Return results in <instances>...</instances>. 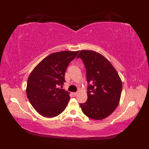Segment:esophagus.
Returning a JSON list of instances; mask_svg holds the SVG:
<instances>
[{"instance_id":"obj_1","label":"esophagus","mask_w":149,"mask_h":149,"mask_svg":"<svg viewBox=\"0 0 149 149\" xmlns=\"http://www.w3.org/2000/svg\"><path fill=\"white\" fill-rule=\"evenodd\" d=\"M73 95H74V96H76L78 95V93L77 92H76V93H73Z\"/></svg>"}]
</instances>
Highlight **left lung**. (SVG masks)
<instances>
[{
  "label": "left lung",
  "instance_id": "1",
  "mask_svg": "<svg viewBox=\"0 0 149 149\" xmlns=\"http://www.w3.org/2000/svg\"><path fill=\"white\" fill-rule=\"evenodd\" d=\"M83 60L88 84V100L81 103L88 118L101 120L111 114L118 106L123 83L114 66L100 53L81 50L77 56Z\"/></svg>",
  "mask_w": 149,
  "mask_h": 149
}]
</instances>
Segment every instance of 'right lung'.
I'll return each mask as SVG.
<instances>
[{
    "mask_svg": "<svg viewBox=\"0 0 149 149\" xmlns=\"http://www.w3.org/2000/svg\"><path fill=\"white\" fill-rule=\"evenodd\" d=\"M79 51L53 53L40 62L27 80L26 95L31 106L40 114L53 118L60 114L70 96L64 89L65 71Z\"/></svg>",
    "mask_w": 149,
    "mask_h": 149,
    "instance_id": "obj_1",
    "label": "right lung"
}]
</instances>
